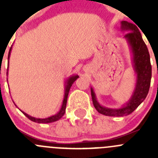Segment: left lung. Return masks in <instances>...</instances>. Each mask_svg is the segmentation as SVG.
Here are the masks:
<instances>
[{"instance_id":"obj_1","label":"left lung","mask_w":158,"mask_h":158,"mask_svg":"<svg viewBox=\"0 0 158 158\" xmlns=\"http://www.w3.org/2000/svg\"><path fill=\"white\" fill-rule=\"evenodd\" d=\"M121 29L123 31H127L124 38L127 40L133 55L134 69L137 74L136 85L129 101L118 109H111L100 105L96 100L93 89L91 88L92 99L95 108L100 114L108 116H126L133 112L146 99L151 81L152 66L150 54L139 28L134 23L122 21Z\"/></svg>"}]
</instances>
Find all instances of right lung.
<instances>
[{"instance_id":"add662e5","label":"right lung","mask_w":158,"mask_h":158,"mask_svg":"<svg viewBox=\"0 0 158 158\" xmlns=\"http://www.w3.org/2000/svg\"><path fill=\"white\" fill-rule=\"evenodd\" d=\"M11 50H12V47H11L10 50H9V52H8V59H9V57H10ZM7 74H8V73H7ZM78 77H79V76H78V75H75V76H72L67 79L66 82H65V95H64V99H63V102H62V107H61L60 111H58L57 114H55V115H52V116L48 117V118H35V117L31 116V115H27V113H25V112H23V111H21L22 112H23V115H24L26 117H27V118H28L30 120L33 121V122H35V123H49L55 122V121L60 119V118L63 116L64 114H65V112L67 98H68V94H69V89H70L71 86H72V85L73 84V82H74Z\"/></svg>"}]
</instances>
